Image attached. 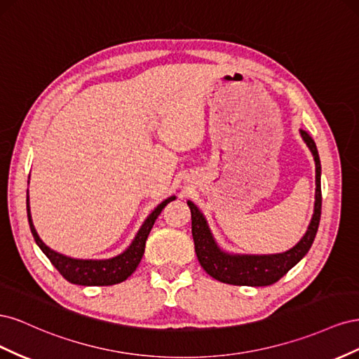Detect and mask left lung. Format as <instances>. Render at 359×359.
<instances>
[{
	"label": "left lung",
	"mask_w": 359,
	"mask_h": 359,
	"mask_svg": "<svg viewBox=\"0 0 359 359\" xmlns=\"http://www.w3.org/2000/svg\"><path fill=\"white\" fill-rule=\"evenodd\" d=\"M301 136L306 140L316 163V202L314 214L309 229L302 240L286 253L268 255V256H238L227 255L217 247L214 238L208 229L203 215L193 202H187L191 212V233L194 241V252L199 259L201 266L212 278L222 283L235 286H269L274 285L281 277L287 274L290 268L309 253V250L316 236L320 211H322V190H320V160L318 148L311 136L301 128Z\"/></svg>",
	"instance_id": "obj_1"
}]
</instances>
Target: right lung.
<instances>
[{"label": "right lung", "mask_w": 359, "mask_h": 359, "mask_svg": "<svg viewBox=\"0 0 359 359\" xmlns=\"http://www.w3.org/2000/svg\"><path fill=\"white\" fill-rule=\"evenodd\" d=\"M173 199H175V196H170L166 201H163L157 208L148 215V219L139 229L133 243L130 244V247L124 253L106 260L72 259L50 250L40 240L34 229V224H32L31 214H29V203H28V191H27V212H28L29 229L32 236H34L37 245L41 248V252L48 256L52 265L60 271V274L64 278L73 285H81V286H111V285L121 283V281L127 280L135 273L140 259L144 256L145 243H147L151 227H153L161 210Z\"/></svg>", "instance_id": "obj_1"}]
</instances>
